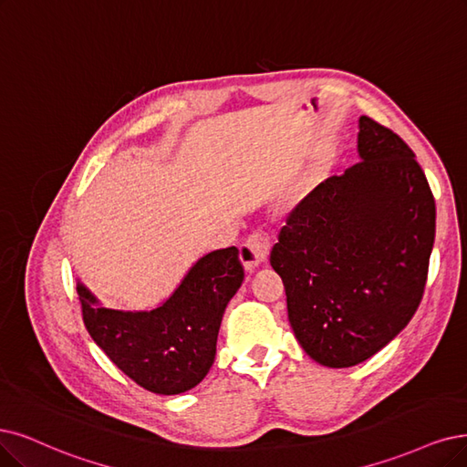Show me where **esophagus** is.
Returning <instances> with one entry per match:
<instances>
[{
    "label": "esophagus",
    "mask_w": 467,
    "mask_h": 467,
    "mask_svg": "<svg viewBox=\"0 0 467 467\" xmlns=\"http://www.w3.org/2000/svg\"><path fill=\"white\" fill-rule=\"evenodd\" d=\"M269 250H271L269 236L262 231H255L244 240V244L240 246V260H243L246 269H254L267 260Z\"/></svg>",
    "instance_id": "obj_1"
}]
</instances>
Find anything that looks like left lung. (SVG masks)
<instances>
[{
  "mask_svg": "<svg viewBox=\"0 0 467 467\" xmlns=\"http://www.w3.org/2000/svg\"><path fill=\"white\" fill-rule=\"evenodd\" d=\"M358 153L288 213L271 250L292 331L327 368L361 364L404 329L435 243V198L416 153L366 115Z\"/></svg>",
  "mask_w": 467,
  "mask_h": 467,
  "instance_id": "1",
  "label": "left lung"
}]
</instances>
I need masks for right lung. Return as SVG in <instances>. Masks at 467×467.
Returning a JSON list of instances; mask_svg holds the SVG:
<instances>
[{
	"instance_id": "obj_1",
	"label": "right lung",
	"mask_w": 467,
	"mask_h": 467,
	"mask_svg": "<svg viewBox=\"0 0 467 467\" xmlns=\"http://www.w3.org/2000/svg\"><path fill=\"white\" fill-rule=\"evenodd\" d=\"M244 281L238 248L205 254L175 292L148 312L106 307L77 283L82 319L98 347L136 385L155 394L194 389L210 371L224 307Z\"/></svg>"
}]
</instances>
